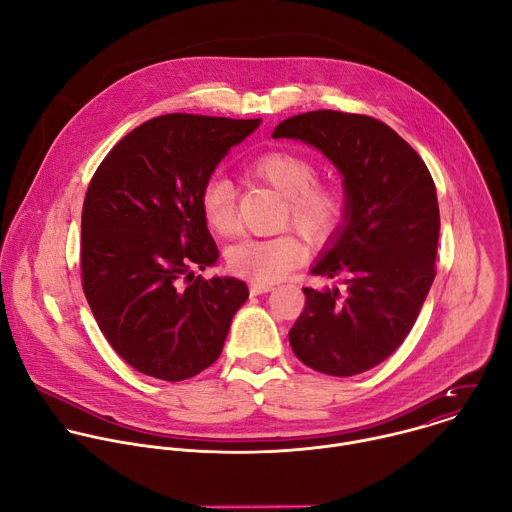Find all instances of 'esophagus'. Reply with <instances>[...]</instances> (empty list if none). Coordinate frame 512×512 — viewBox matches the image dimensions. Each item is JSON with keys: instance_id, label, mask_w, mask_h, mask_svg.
<instances>
[{"instance_id": "34e87169", "label": "esophagus", "mask_w": 512, "mask_h": 512, "mask_svg": "<svg viewBox=\"0 0 512 512\" xmlns=\"http://www.w3.org/2000/svg\"><path fill=\"white\" fill-rule=\"evenodd\" d=\"M273 285L271 283H261V281H251V294L259 296V294H267V291H271Z\"/></svg>"}]
</instances>
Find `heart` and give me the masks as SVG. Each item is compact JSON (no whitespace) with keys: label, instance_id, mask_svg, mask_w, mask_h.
<instances>
[{"label":"heart","instance_id":"obj_1","mask_svg":"<svg viewBox=\"0 0 512 512\" xmlns=\"http://www.w3.org/2000/svg\"><path fill=\"white\" fill-rule=\"evenodd\" d=\"M249 172L283 196L281 223L296 225L310 243H328L344 225L348 214L344 192L332 184L316 182L318 170L306 156L281 150L267 152L249 164ZM198 204L210 233L218 237L235 233L237 194L227 178H208L200 188ZM225 259L233 273L271 283L306 259V245L296 231L273 237H247L231 245Z\"/></svg>","mask_w":512,"mask_h":512}]
</instances>
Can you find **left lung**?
I'll use <instances>...</instances> for the list:
<instances>
[{"label": "left lung", "instance_id": "8db88e82", "mask_svg": "<svg viewBox=\"0 0 512 512\" xmlns=\"http://www.w3.org/2000/svg\"><path fill=\"white\" fill-rule=\"evenodd\" d=\"M273 137L318 148L344 176L348 202L344 225L312 267V275L346 287H304L291 350L324 375L364 373L401 346L433 283L440 239L433 178L397 131L369 115L310 111L281 121Z\"/></svg>", "mask_w": 512, "mask_h": 512}]
</instances>
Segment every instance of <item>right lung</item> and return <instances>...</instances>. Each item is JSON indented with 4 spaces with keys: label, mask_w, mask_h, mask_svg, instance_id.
Masks as SVG:
<instances>
[{
    "label": "right lung",
    "mask_w": 512,
    "mask_h": 512,
    "mask_svg": "<svg viewBox=\"0 0 512 512\" xmlns=\"http://www.w3.org/2000/svg\"><path fill=\"white\" fill-rule=\"evenodd\" d=\"M261 119L168 113L117 141L87 188L85 298L113 350L143 375L178 383L221 356L245 281L192 273L218 259L200 188Z\"/></svg>",
    "instance_id": "right-lung-1"
}]
</instances>
